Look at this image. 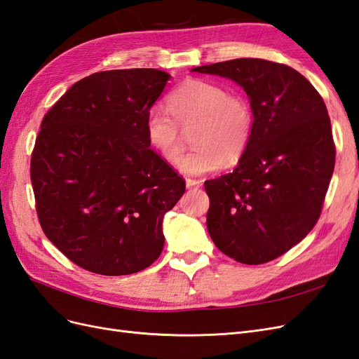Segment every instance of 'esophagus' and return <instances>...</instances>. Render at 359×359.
Returning a JSON list of instances; mask_svg holds the SVG:
<instances>
[{"mask_svg": "<svg viewBox=\"0 0 359 359\" xmlns=\"http://www.w3.org/2000/svg\"><path fill=\"white\" fill-rule=\"evenodd\" d=\"M203 185L201 180L197 179H187V187L188 188H200Z\"/></svg>", "mask_w": 359, "mask_h": 359, "instance_id": "esophagus-1", "label": "esophagus"}]
</instances>
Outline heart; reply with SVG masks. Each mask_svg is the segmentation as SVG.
<instances>
[{
    "mask_svg": "<svg viewBox=\"0 0 359 359\" xmlns=\"http://www.w3.org/2000/svg\"><path fill=\"white\" fill-rule=\"evenodd\" d=\"M167 109L151 108L146 117V140L153 151L168 163L183 153L180 129H191L197 149L180 162V171L201 176L236 163L252 140L254 116L250 102L229 93L224 86L189 78L167 97Z\"/></svg>",
    "mask_w": 359,
    "mask_h": 359,
    "instance_id": "heart-1",
    "label": "heart"
}]
</instances>
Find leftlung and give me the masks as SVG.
I'll use <instances>...</instances> for the list:
<instances>
[{
  "label": "left lung",
  "mask_w": 359,
  "mask_h": 359,
  "mask_svg": "<svg viewBox=\"0 0 359 359\" xmlns=\"http://www.w3.org/2000/svg\"><path fill=\"white\" fill-rule=\"evenodd\" d=\"M192 72L238 83L254 116L239 165L204 182L209 234L236 262L268 263L301 242L322 213L335 165L326 105L298 70L273 61L236 58Z\"/></svg>",
  "instance_id": "8db88e82"
}]
</instances>
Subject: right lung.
Returning <instances> with one entry per match:
<instances>
[{
    "label": "right lung",
    "instance_id": "obj_1",
    "mask_svg": "<svg viewBox=\"0 0 359 359\" xmlns=\"http://www.w3.org/2000/svg\"><path fill=\"white\" fill-rule=\"evenodd\" d=\"M168 78L158 69L97 72L42 120L29 167L39 222L79 268L129 275L162 252L163 217L187 189L146 140Z\"/></svg>",
    "mask_w": 359,
    "mask_h": 359
}]
</instances>
